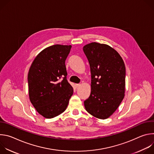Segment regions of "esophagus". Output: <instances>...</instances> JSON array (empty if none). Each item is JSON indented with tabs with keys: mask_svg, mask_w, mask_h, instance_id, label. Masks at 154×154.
Masks as SVG:
<instances>
[{
	"mask_svg": "<svg viewBox=\"0 0 154 154\" xmlns=\"http://www.w3.org/2000/svg\"><path fill=\"white\" fill-rule=\"evenodd\" d=\"M80 86V84H75V86H76V88H78V87H79Z\"/></svg>",
	"mask_w": 154,
	"mask_h": 154,
	"instance_id": "esophagus-1",
	"label": "esophagus"
}]
</instances>
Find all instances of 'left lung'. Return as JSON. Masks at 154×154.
I'll return each mask as SVG.
<instances>
[{"label": "left lung", "instance_id": "left-lung-1", "mask_svg": "<svg viewBox=\"0 0 154 154\" xmlns=\"http://www.w3.org/2000/svg\"><path fill=\"white\" fill-rule=\"evenodd\" d=\"M83 50L91 74V94L84 105L90 114L105 119L113 115L124 97L125 64L118 52L104 44L91 42Z\"/></svg>", "mask_w": 154, "mask_h": 154}]
</instances>
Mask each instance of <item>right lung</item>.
I'll return each mask as SVG.
<instances>
[{"label": "right lung", "mask_w": 154, "mask_h": 154, "mask_svg": "<svg viewBox=\"0 0 154 154\" xmlns=\"http://www.w3.org/2000/svg\"><path fill=\"white\" fill-rule=\"evenodd\" d=\"M71 47L60 45L48 47L36 57L30 68V100L38 113L46 118L64 112L73 94L65 65Z\"/></svg>", "instance_id": "1"}]
</instances>
